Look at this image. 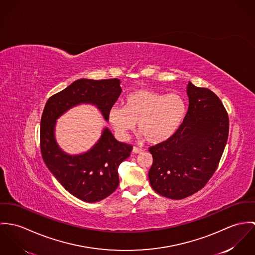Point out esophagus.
I'll return each instance as SVG.
<instances>
[{
    "instance_id": "obj_1",
    "label": "esophagus",
    "mask_w": 255,
    "mask_h": 255,
    "mask_svg": "<svg viewBox=\"0 0 255 255\" xmlns=\"http://www.w3.org/2000/svg\"><path fill=\"white\" fill-rule=\"evenodd\" d=\"M141 150H142V149H141V147H138V146H134V147H133V149H132V152L136 154V153H140Z\"/></svg>"
}]
</instances>
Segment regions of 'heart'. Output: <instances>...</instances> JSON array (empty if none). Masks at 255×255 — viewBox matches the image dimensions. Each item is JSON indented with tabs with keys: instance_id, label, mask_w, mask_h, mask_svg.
Masks as SVG:
<instances>
[{
	"instance_id": "heart-1",
	"label": "heart",
	"mask_w": 255,
	"mask_h": 255,
	"mask_svg": "<svg viewBox=\"0 0 255 255\" xmlns=\"http://www.w3.org/2000/svg\"><path fill=\"white\" fill-rule=\"evenodd\" d=\"M187 113V105L178 94H160L140 89L130 93L124 108L114 107L109 112V121L116 137L122 141L138 129L150 143L167 141L179 129Z\"/></svg>"
}]
</instances>
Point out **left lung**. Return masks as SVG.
<instances>
[{
  "instance_id": "8db88e82",
  "label": "left lung",
  "mask_w": 255,
  "mask_h": 255,
  "mask_svg": "<svg viewBox=\"0 0 255 255\" xmlns=\"http://www.w3.org/2000/svg\"><path fill=\"white\" fill-rule=\"evenodd\" d=\"M189 109L167 141L149 147L151 188L171 199L190 197L212 177L226 146L229 118L219 98L209 89L187 86Z\"/></svg>"
}]
</instances>
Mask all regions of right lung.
Returning a JSON list of instances; mask_svg holds the SVG:
<instances>
[{"instance_id":"add662e5","label":"right lung","mask_w":255,"mask_h":255,"mask_svg":"<svg viewBox=\"0 0 255 255\" xmlns=\"http://www.w3.org/2000/svg\"><path fill=\"white\" fill-rule=\"evenodd\" d=\"M119 79H79L46 103L41 118L40 145L47 167L72 196L86 202H98L111 196L119 185L117 169L129 157L132 145L118 141L108 127L98 141L85 152L69 154L56 140L57 120L79 105L95 106L109 121L122 89Z\"/></svg>"}]
</instances>
